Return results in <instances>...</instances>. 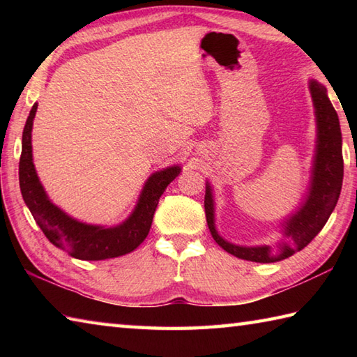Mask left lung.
Here are the masks:
<instances>
[{
    "label": "left lung",
    "instance_id": "obj_1",
    "mask_svg": "<svg viewBox=\"0 0 357 357\" xmlns=\"http://www.w3.org/2000/svg\"><path fill=\"white\" fill-rule=\"evenodd\" d=\"M308 86L314 105L317 128L312 178H310V185L301 206L280 221L279 227L284 239L279 242L276 248L271 245H236L225 241L216 230L213 188L208 181L206 184L204 207H206L207 225L211 236L219 247L239 259L261 264L287 259L314 239L316 234L327 224L337 204L344 179L342 133H340L339 118L328 100L325 86L316 79H310Z\"/></svg>",
    "mask_w": 357,
    "mask_h": 357
}]
</instances>
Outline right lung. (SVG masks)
<instances>
[{"mask_svg":"<svg viewBox=\"0 0 357 357\" xmlns=\"http://www.w3.org/2000/svg\"><path fill=\"white\" fill-rule=\"evenodd\" d=\"M36 109L38 104H33L22 130L20 188L22 199L45 238L55 247L82 261H102L133 252L147 238L159 198L181 173V165H170L150 174L138 202L124 222L104 227L77 221L49 199L36 174L32 156V127Z\"/></svg>","mask_w":357,"mask_h":357,"instance_id":"obj_1","label":"right lung"}]
</instances>
